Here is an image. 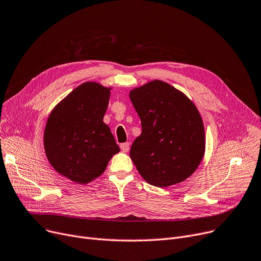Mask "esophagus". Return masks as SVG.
I'll list each match as a JSON object with an SVG mask.
<instances>
[{"mask_svg": "<svg viewBox=\"0 0 261 261\" xmlns=\"http://www.w3.org/2000/svg\"><path fill=\"white\" fill-rule=\"evenodd\" d=\"M130 145H129V143H123V144H120V149H121V151L122 152H128L129 151V149H130V147H129Z\"/></svg>", "mask_w": 261, "mask_h": 261, "instance_id": "esophagus-1", "label": "esophagus"}]
</instances>
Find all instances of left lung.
<instances>
[{
	"label": "left lung",
	"instance_id": "left-lung-1",
	"mask_svg": "<svg viewBox=\"0 0 261 261\" xmlns=\"http://www.w3.org/2000/svg\"><path fill=\"white\" fill-rule=\"evenodd\" d=\"M142 122L130 158L143 179L156 187L181 183L199 167L205 130L196 105L180 90L152 80L129 92Z\"/></svg>",
	"mask_w": 261,
	"mask_h": 261
}]
</instances>
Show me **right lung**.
<instances>
[{"label":"right lung","mask_w":261,"mask_h":261,"mask_svg":"<svg viewBox=\"0 0 261 261\" xmlns=\"http://www.w3.org/2000/svg\"><path fill=\"white\" fill-rule=\"evenodd\" d=\"M112 87L87 81L51 110L43 134L50 166L79 185L97 179L109 161L119 152L103 116Z\"/></svg>","instance_id":"obj_1"}]
</instances>
